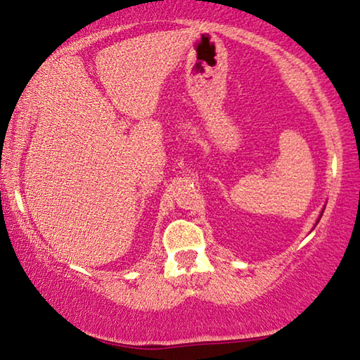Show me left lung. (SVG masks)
Instances as JSON below:
<instances>
[{
    "instance_id": "1",
    "label": "left lung",
    "mask_w": 360,
    "mask_h": 360,
    "mask_svg": "<svg viewBox=\"0 0 360 360\" xmlns=\"http://www.w3.org/2000/svg\"><path fill=\"white\" fill-rule=\"evenodd\" d=\"M321 216H323V211H321V214H320V217H321ZM320 217H319V221H320ZM319 221H316V222H319Z\"/></svg>"
}]
</instances>
